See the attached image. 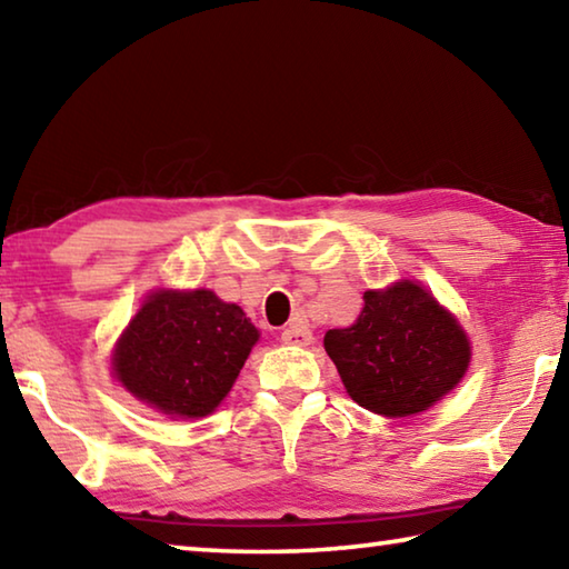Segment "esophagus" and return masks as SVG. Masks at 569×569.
I'll list each match as a JSON object with an SVG mask.
<instances>
[{"label":"esophagus","mask_w":569,"mask_h":569,"mask_svg":"<svg viewBox=\"0 0 569 569\" xmlns=\"http://www.w3.org/2000/svg\"><path fill=\"white\" fill-rule=\"evenodd\" d=\"M281 341L288 346H308L313 341V336L308 331V326H303L301 321H293L288 329H283Z\"/></svg>","instance_id":"1"}]
</instances>
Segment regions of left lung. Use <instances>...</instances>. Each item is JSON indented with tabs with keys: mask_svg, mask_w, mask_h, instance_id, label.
Listing matches in <instances>:
<instances>
[{
	"mask_svg": "<svg viewBox=\"0 0 569 569\" xmlns=\"http://www.w3.org/2000/svg\"><path fill=\"white\" fill-rule=\"evenodd\" d=\"M349 397L381 417H411L457 387L469 341L455 316L413 281L366 291L346 329L323 336Z\"/></svg>",
	"mask_w": 569,
	"mask_h": 569,
	"instance_id": "left-lung-1",
	"label": "left lung"
}]
</instances>
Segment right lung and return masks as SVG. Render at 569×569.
<instances>
[{
	"instance_id": "obj_1",
	"label": "right lung",
	"mask_w": 569,
	"mask_h": 569,
	"mask_svg": "<svg viewBox=\"0 0 569 569\" xmlns=\"http://www.w3.org/2000/svg\"><path fill=\"white\" fill-rule=\"evenodd\" d=\"M258 329L213 291L152 293L114 349V377L170 417H206L233 387Z\"/></svg>"
}]
</instances>
